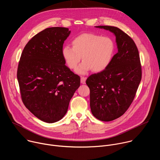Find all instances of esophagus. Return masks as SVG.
<instances>
[{
	"mask_svg": "<svg viewBox=\"0 0 160 160\" xmlns=\"http://www.w3.org/2000/svg\"><path fill=\"white\" fill-rule=\"evenodd\" d=\"M81 83L82 84H85V82H86V80H87V78L86 77H81Z\"/></svg>",
	"mask_w": 160,
	"mask_h": 160,
	"instance_id": "obj_1",
	"label": "esophagus"
}]
</instances>
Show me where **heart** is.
I'll return each instance as SVG.
<instances>
[{
	"label": "heart",
	"instance_id": "1",
	"mask_svg": "<svg viewBox=\"0 0 160 160\" xmlns=\"http://www.w3.org/2000/svg\"><path fill=\"white\" fill-rule=\"evenodd\" d=\"M72 47L65 46L62 55L67 67L75 70L82 57L83 62L77 72L85 74L92 70L101 72L108 68L114 56L116 46L110 37L101 36L94 33H83L75 38Z\"/></svg>",
	"mask_w": 160,
	"mask_h": 160
}]
</instances>
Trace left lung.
Returning a JSON list of instances; mask_svg holds the SVG:
<instances>
[{
    "label": "left lung",
    "mask_w": 160,
    "mask_h": 160,
    "mask_svg": "<svg viewBox=\"0 0 160 160\" xmlns=\"http://www.w3.org/2000/svg\"><path fill=\"white\" fill-rule=\"evenodd\" d=\"M95 27L114 33L118 49L108 68L86 80L92 114L100 121H111L126 112L135 97L142 77L140 58L134 41L121 29Z\"/></svg>",
    "instance_id": "8db88e82"
}]
</instances>
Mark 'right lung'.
<instances>
[{
	"mask_svg": "<svg viewBox=\"0 0 160 160\" xmlns=\"http://www.w3.org/2000/svg\"><path fill=\"white\" fill-rule=\"evenodd\" d=\"M68 28L52 27L36 34L25 46L17 77L26 108L39 119L55 122L66 114L80 78L65 65L62 55Z\"/></svg>",
	"mask_w": 160,
	"mask_h": 160,
	"instance_id": "obj_1",
	"label": "right lung"
}]
</instances>
